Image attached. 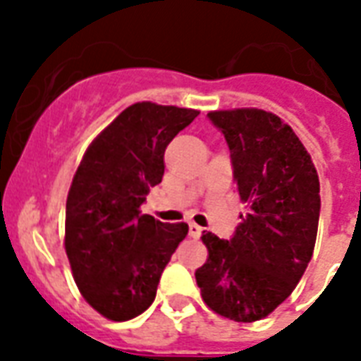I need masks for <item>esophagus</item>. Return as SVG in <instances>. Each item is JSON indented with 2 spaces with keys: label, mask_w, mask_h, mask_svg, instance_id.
Returning <instances> with one entry per match:
<instances>
[{
  "label": "esophagus",
  "mask_w": 361,
  "mask_h": 361,
  "mask_svg": "<svg viewBox=\"0 0 361 361\" xmlns=\"http://www.w3.org/2000/svg\"><path fill=\"white\" fill-rule=\"evenodd\" d=\"M189 236L198 240V238L202 236V226H198L197 223H189Z\"/></svg>",
  "instance_id": "obj_1"
}]
</instances>
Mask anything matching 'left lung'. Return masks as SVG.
Segmentation results:
<instances>
[{
	"label": "left lung",
	"mask_w": 361,
	"mask_h": 361,
	"mask_svg": "<svg viewBox=\"0 0 361 361\" xmlns=\"http://www.w3.org/2000/svg\"><path fill=\"white\" fill-rule=\"evenodd\" d=\"M225 135L247 214L231 240L204 232L208 260L195 271L204 303L255 322L285 302L313 257L320 183L311 155L279 116L258 109L209 112Z\"/></svg>",
	"instance_id": "1"
}]
</instances>
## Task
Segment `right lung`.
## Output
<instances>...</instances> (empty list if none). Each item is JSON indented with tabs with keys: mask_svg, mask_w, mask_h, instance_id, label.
<instances>
[{
	"mask_svg": "<svg viewBox=\"0 0 361 361\" xmlns=\"http://www.w3.org/2000/svg\"><path fill=\"white\" fill-rule=\"evenodd\" d=\"M198 110L135 103L90 144L65 209V252L78 290L104 319L123 322L144 313L185 223H161L140 212L149 187L161 183L164 149Z\"/></svg>",
	"mask_w": 361,
	"mask_h": 361,
	"instance_id": "right-lung-1",
	"label": "right lung"
}]
</instances>
